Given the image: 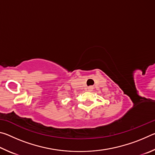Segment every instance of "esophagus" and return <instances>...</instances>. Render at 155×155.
Returning a JSON list of instances; mask_svg holds the SVG:
<instances>
[{
	"label": "esophagus",
	"instance_id": "obj_1",
	"mask_svg": "<svg viewBox=\"0 0 155 155\" xmlns=\"http://www.w3.org/2000/svg\"><path fill=\"white\" fill-rule=\"evenodd\" d=\"M87 90H88V91H92L93 90V87H91V86H90V87H89L87 88Z\"/></svg>",
	"mask_w": 155,
	"mask_h": 155
}]
</instances>
